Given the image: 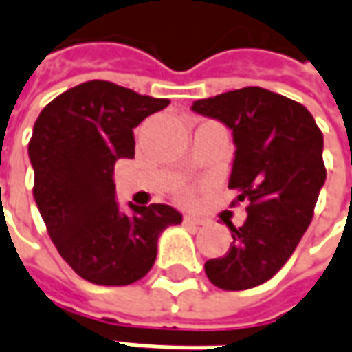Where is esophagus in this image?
I'll return each mask as SVG.
<instances>
[{"mask_svg": "<svg viewBox=\"0 0 352 352\" xmlns=\"http://www.w3.org/2000/svg\"><path fill=\"white\" fill-rule=\"evenodd\" d=\"M185 224L197 226V228H199V226H204L206 222H204L202 218H197V216H190V214H187V216H185Z\"/></svg>", "mask_w": 352, "mask_h": 352, "instance_id": "esophagus-1", "label": "esophagus"}]
</instances>
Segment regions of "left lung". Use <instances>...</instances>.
<instances>
[{
	"mask_svg": "<svg viewBox=\"0 0 352 352\" xmlns=\"http://www.w3.org/2000/svg\"><path fill=\"white\" fill-rule=\"evenodd\" d=\"M190 109L232 130L228 187L249 202L243 224L226 222L228 253L206 261L204 271L222 290H248L273 278L308 230L325 183L323 134L304 104L263 87L199 99Z\"/></svg>",
	"mask_w": 352,
	"mask_h": 352,
	"instance_id": "1",
	"label": "left lung"
}]
</instances>
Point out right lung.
<instances>
[{"mask_svg": "<svg viewBox=\"0 0 352 352\" xmlns=\"http://www.w3.org/2000/svg\"><path fill=\"white\" fill-rule=\"evenodd\" d=\"M169 99L93 79L58 95L38 115L29 142L32 195L62 259L93 285L126 286L146 276L165 228L183 222L169 204L122 212L116 160L134 157V128Z\"/></svg>", "mask_w": 352, "mask_h": 352, "instance_id": "add662e5", "label": "right lung"}]
</instances>
